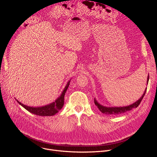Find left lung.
<instances>
[{"label":"left lung","instance_id":"left-lung-1","mask_svg":"<svg viewBox=\"0 0 157 157\" xmlns=\"http://www.w3.org/2000/svg\"><path fill=\"white\" fill-rule=\"evenodd\" d=\"M148 81H149V74H148L147 78V85L148 84ZM147 88H146L144 94H143V95L141 96V97L139 98V100H137L136 102H135L134 103L132 104L129 105L127 106H123V107H106V106H104L102 105H101V104L98 103L97 102V101L96 100V98H94V102L95 105L97 107L102 113L105 114H112V115H117V114H122L123 113H125L128 111L131 110L132 109L134 108H137V106L141 103L143 98L144 97L146 92Z\"/></svg>","mask_w":157,"mask_h":157}]
</instances>
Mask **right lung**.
Listing matches in <instances>:
<instances>
[{"label": "right lung", "instance_id": "add662e5", "mask_svg": "<svg viewBox=\"0 0 157 157\" xmlns=\"http://www.w3.org/2000/svg\"><path fill=\"white\" fill-rule=\"evenodd\" d=\"M70 82H71V79L67 82V83L65 86L61 95L58 97L54 102L46 105L39 106V107L29 106L21 103L17 99H16V98L15 99L18 102L20 105H21L25 109H27L28 111H29L32 114L38 115V116H41V117L53 116V115L57 113L62 108L64 104V95L69 86Z\"/></svg>", "mask_w": 157, "mask_h": 157}]
</instances>
